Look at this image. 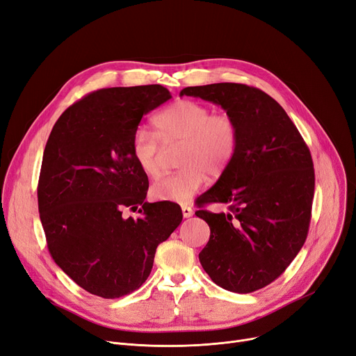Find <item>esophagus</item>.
I'll list each match as a JSON object with an SVG mask.
<instances>
[{"mask_svg": "<svg viewBox=\"0 0 356 356\" xmlns=\"http://www.w3.org/2000/svg\"><path fill=\"white\" fill-rule=\"evenodd\" d=\"M181 213H183V218H191L193 215V211L191 207H181Z\"/></svg>", "mask_w": 356, "mask_h": 356, "instance_id": "obj_1", "label": "esophagus"}]
</instances>
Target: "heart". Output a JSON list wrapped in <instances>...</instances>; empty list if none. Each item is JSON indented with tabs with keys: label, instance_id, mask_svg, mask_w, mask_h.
Instances as JSON below:
<instances>
[{
	"label": "heart",
	"instance_id": "b5f03b06",
	"mask_svg": "<svg viewBox=\"0 0 356 356\" xmlns=\"http://www.w3.org/2000/svg\"><path fill=\"white\" fill-rule=\"evenodd\" d=\"M156 136L137 129L131 140V153L148 177H157L161 170L164 147L181 144L177 173L159 179L152 186V196L157 200L186 203L207 180V173L218 177L232 163L239 143L235 120L195 101H177L160 111L153 118Z\"/></svg>",
	"mask_w": 356,
	"mask_h": 356
}]
</instances>
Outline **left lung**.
I'll return each mask as SVG.
<instances>
[{
  "label": "left lung",
  "instance_id": "obj_1",
  "mask_svg": "<svg viewBox=\"0 0 356 356\" xmlns=\"http://www.w3.org/2000/svg\"><path fill=\"white\" fill-rule=\"evenodd\" d=\"M183 95L220 105L238 125L232 163L200 196L199 208L225 203L228 212L196 211L211 228L199 259L219 287L252 293L282 275L307 238L314 195L309 147L261 89L225 82L184 88Z\"/></svg>",
  "mask_w": 356,
  "mask_h": 356
}]
</instances>
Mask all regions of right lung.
<instances>
[{
    "instance_id": "right-lung-1",
    "label": "right lung",
    "mask_w": 356,
    "mask_h": 356,
    "mask_svg": "<svg viewBox=\"0 0 356 356\" xmlns=\"http://www.w3.org/2000/svg\"><path fill=\"white\" fill-rule=\"evenodd\" d=\"M170 98L161 85L99 89L70 105L49 136L37 188L47 248L90 294L140 289L183 219L176 203L144 202L148 177L131 153L143 115ZM138 206L140 218L123 216Z\"/></svg>"
}]
</instances>
